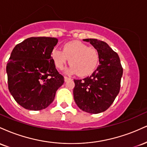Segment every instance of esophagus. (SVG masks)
Masks as SVG:
<instances>
[{
	"label": "esophagus",
	"mask_w": 147,
	"mask_h": 147,
	"mask_svg": "<svg viewBox=\"0 0 147 147\" xmlns=\"http://www.w3.org/2000/svg\"><path fill=\"white\" fill-rule=\"evenodd\" d=\"M70 78H69V77H64V81H65V82H68V81L70 80Z\"/></svg>",
	"instance_id": "1"
}]
</instances>
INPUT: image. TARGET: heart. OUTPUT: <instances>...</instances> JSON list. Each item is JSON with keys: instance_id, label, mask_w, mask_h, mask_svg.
I'll use <instances>...</instances> for the list:
<instances>
[{"instance_id": "1", "label": "heart", "mask_w": 147, "mask_h": 147, "mask_svg": "<svg viewBox=\"0 0 147 147\" xmlns=\"http://www.w3.org/2000/svg\"><path fill=\"white\" fill-rule=\"evenodd\" d=\"M51 57L55 66L59 70H62L70 61L72 65L67 70V73H78L81 77L91 75L97 68L99 61L97 50L79 41L65 43L63 50L54 49Z\"/></svg>"}]
</instances>
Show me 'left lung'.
Segmentation results:
<instances>
[{
    "instance_id": "8db88e82",
    "label": "left lung",
    "mask_w": 147,
    "mask_h": 147,
    "mask_svg": "<svg viewBox=\"0 0 147 147\" xmlns=\"http://www.w3.org/2000/svg\"><path fill=\"white\" fill-rule=\"evenodd\" d=\"M98 52L99 65L90 77L74 79V99L80 109L97 114L105 111L114 102L120 89L123 69L118 55L107 43L86 38Z\"/></svg>"
}]
</instances>
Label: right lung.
I'll use <instances>...</instances> for the list:
<instances>
[{
	"mask_svg": "<svg viewBox=\"0 0 147 147\" xmlns=\"http://www.w3.org/2000/svg\"><path fill=\"white\" fill-rule=\"evenodd\" d=\"M57 42L52 37H30L11 52L6 67L8 88L15 101L25 109H45L64 83L51 57Z\"/></svg>",
	"mask_w": 147,
	"mask_h": 147,
	"instance_id": "add662e5",
	"label": "right lung"
}]
</instances>
